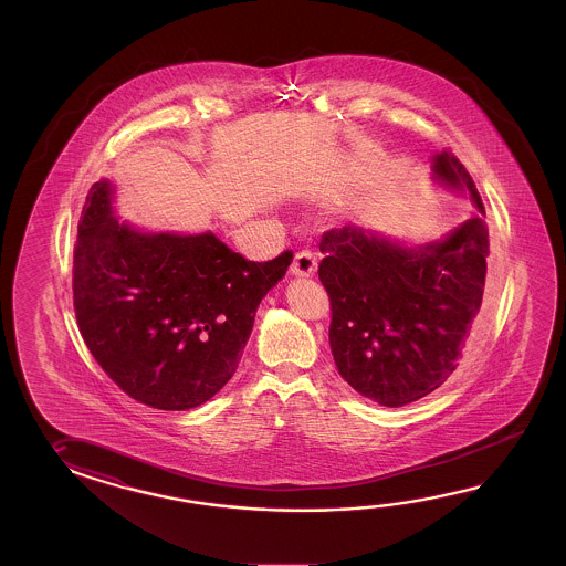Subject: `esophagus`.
<instances>
[{"instance_id": "esophagus-1", "label": "esophagus", "mask_w": 566, "mask_h": 566, "mask_svg": "<svg viewBox=\"0 0 566 566\" xmlns=\"http://www.w3.org/2000/svg\"><path fill=\"white\" fill-rule=\"evenodd\" d=\"M318 268L316 258L308 250H302L298 254L294 255V262L290 265V274L296 277H311L314 276Z\"/></svg>"}]
</instances>
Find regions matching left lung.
<instances>
[{"mask_svg":"<svg viewBox=\"0 0 566 566\" xmlns=\"http://www.w3.org/2000/svg\"><path fill=\"white\" fill-rule=\"evenodd\" d=\"M431 179L472 209L450 233L416 243L360 226L326 231L318 276L331 296V350L340 377L385 407H403L450 379L485 318L488 228L472 177L448 150Z\"/></svg>","mask_w":566,"mask_h":566,"instance_id":"8db88e82","label":"left lung"}]
</instances>
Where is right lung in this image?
<instances>
[{"label": "right lung", "instance_id": "1", "mask_svg": "<svg viewBox=\"0 0 566 566\" xmlns=\"http://www.w3.org/2000/svg\"><path fill=\"white\" fill-rule=\"evenodd\" d=\"M292 252L248 262L211 231H145L120 220L116 187L101 179L82 209L74 311L104 373L165 411L209 401L238 369L255 311Z\"/></svg>", "mask_w": 566, "mask_h": 566}]
</instances>
